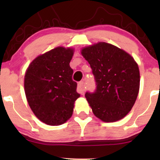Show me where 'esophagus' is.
I'll list each match as a JSON object with an SVG mask.
<instances>
[{
    "label": "esophagus",
    "instance_id": "34e87169",
    "mask_svg": "<svg viewBox=\"0 0 160 160\" xmlns=\"http://www.w3.org/2000/svg\"><path fill=\"white\" fill-rule=\"evenodd\" d=\"M84 82H80L78 84L77 86V92L78 93H80L81 95H83L84 93Z\"/></svg>",
    "mask_w": 160,
    "mask_h": 160
}]
</instances>
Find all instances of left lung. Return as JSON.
Here are the masks:
<instances>
[{
    "mask_svg": "<svg viewBox=\"0 0 160 160\" xmlns=\"http://www.w3.org/2000/svg\"><path fill=\"white\" fill-rule=\"evenodd\" d=\"M82 54L90 65L97 86L94 92L85 94L93 113L105 122L122 119L138 95L136 62L124 50L105 42L83 48Z\"/></svg>",
    "mask_w": 160,
    "mask_h": 160,
    "instance_id": "1",
    "label": "left lung"
}]
</instances>
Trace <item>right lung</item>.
Returning <instances> with one entry per match:
<instances>
[{"mask_svg":"<svg viewBox=\"0 0 160 160\" xmlns=\"http://www.w3.org/2000/svg\"><path fill=\"white\" fill-rule=\"evenodd\" d=\"M73 55L71 48H54L32 60L25 73L28 104L36 117L49 125H60L69 119L80 97L69 64Z\"/></svg>","mask_w":160,"mask_h":160,"instance_id":"obj_1","label":"right lung"}]
</instances>
